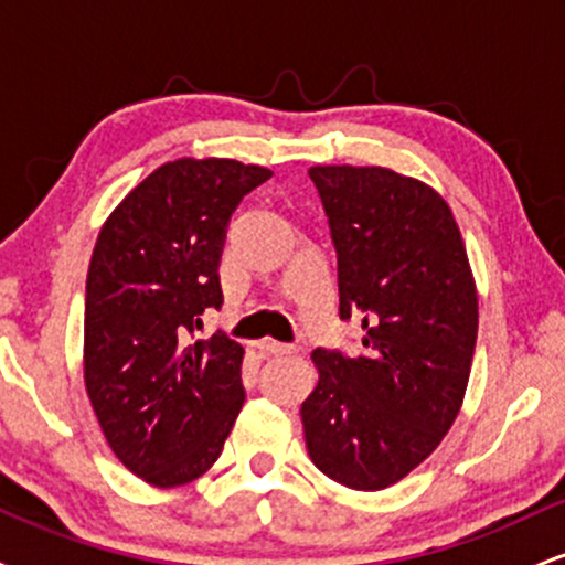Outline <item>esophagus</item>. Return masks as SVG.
Returning a JSON list of instances; mask_svg holds the SVG:
<instances>
[{
  "label": "esophagus",
  "mask_w": 565,
  "mask_h": 565,
  "mask_svg": "<svg viewBox=\"0 0 565 565\" xmlns=\"http://www.w3.org/2000/svg\"><path fill=\"white\" fill-rule=\"evenodd\" d=\"M257 350L263 355H287L295 353V345H287V342H276V340H260L257 342Z\"/></svg>",
  "instance_id": "esophagus-1"
}]
</instances>
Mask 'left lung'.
Masks as SVG:
<instances>
[{
    "mask_svg": "<svg viewBox=\"0 0 565 565\" xmlns=\"http://www.w3.org/2000/svg\"><path fill=\"white\" fill-rule=\"evenodd\" d=\"M332 225L340 316H361L355 359L313 350L305 446L323 476L380 491L423 465L462 408L478 289L449 204L387 167L308 170Z\"/></svg>",
    "mask_w": 565,
    "mask_h": 565,
    "instance_id": "8db88e82",
    "label": "left lung"
}]
</instances>
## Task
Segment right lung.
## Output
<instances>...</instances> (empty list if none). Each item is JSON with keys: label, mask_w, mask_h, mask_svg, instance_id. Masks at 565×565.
<instances>
[{"label": "right lung", "mask_w": 565, "mask_h": 565, "mask_svg": "<svg viewBox=\"0 0 565 565\" xmlns=\"http://www.w3.org/2000/svg\"><path fill=\"white\" fill-rule=\"evenodd\" d=\"M236 159L167 161L106 217L84 300V387L103 436L157 489L217 462L244 406V348L225 334L191 342L223 305L220 255L233 210L270 178Z\"/></svg>", "instance_id": "right-lung-1"}]
</instances>
